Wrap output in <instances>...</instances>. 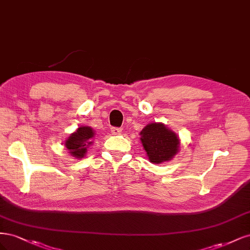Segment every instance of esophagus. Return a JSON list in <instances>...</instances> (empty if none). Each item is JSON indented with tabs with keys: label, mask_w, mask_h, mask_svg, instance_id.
Masks as SVG:
<instances>
[{
	"label": "esophagus",
	"mask_w": 250,
	"mask_h": 250,
	"mask_svg": "<svg viewBox=\"0 0 250 250\" xmlns=\"http://www.w3.org/2000/svg\"><path fill=\"white\" fill-rule=\"evenodd\" d=\"M121 132H122V129H121V128H118V127H112L111 128V133L112 134L118 135V134H121Z\"/></svg>",
	"instance_id": "esophagus-1"
}]
</instances>
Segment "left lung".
Listing matches in <instances>:
<instances>
[{
  "label": "left lung",
  "instance_id": "8db88e82",
  "mask_svg": "<svg viewBox=\"0 0 250 250\" xmlns=\"http://www.w3.org/2000/svg\"><path fill=\"white\" fill-rule=\"evenodd\" d=\"M141 142L152 164L169 162L179 149V139L163 123H150L141 131Z\"/></svg>",
  "mask_w": 250,
  "mask_h": 250
}]
</instances>
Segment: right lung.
Returning a JSON list of instances; mask_svg holds the SVG:
<instances>
[{"label": "right lung", "instance_id": "add662e5", "mask_svg": "<svg viewBox=\"0 0 250 250\" xmlns=\"http://www.w3.org/2000/svg\"><path fill=\"white\" fill-rule=\"evenodd\" d=\"M94 137L95 132L92 127L81 126L67 138L64 145L72 156L82 158L84 157L87 148L93 144L92 139Z\"/></svg>", "mask_w": 250, "mask_h": 250}]
</instances>
